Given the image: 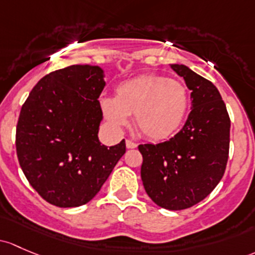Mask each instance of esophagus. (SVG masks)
<instances>
[{
  "mask_svg": "<svg viewBox=\"0 0 255 255\" xmlns=\"http://www.w3.org/2000/svg\"><path fill=\"white\" fill-rule=\"evenodd\" d=\"M126 146H127L128 149H134V148H136V146H138V144L134 143V141L129 140V139H127V140H126Z\"/></svg>",
  "mask_w": 255,
  "mask_h": 255,
  "instance_id": "34e87169",
  "label": "esophagus"
}]
</instances>
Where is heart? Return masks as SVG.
Returning a JSON list of instances; mask_svg holds the SVG:
<instances>
[{"label":"heart","instance_id":"1","mask_svg":"<svg viewBox=\"0 0 255 255\" xmlns=\"http://www.w3.org/2000/svg\"><path fill=\"white\" fill-rule=\"evenodd\" d=\"M189 105L187 88L181 82L160 74H141L121 83L116 98L100 100L104 117L117 128L129 125L135 114V127L145 138L162 140L176 132Z\"/></svg>","mask_w":255,"mask_h":255}]
</instances>
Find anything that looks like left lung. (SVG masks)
Instances as JSON below:
<instances>
[{"label": "left lung", "instance_id": "obj_1", "mask_svg": "<svg viewBox=\"0 0 255 255\" xmlns=\"http://www.w3.org/2000/svg\"><path fill=\"white\" fill-rule=\"evenodd\" d=\"M192 90V111L170 140L140 144V176L152 202L168 210H183L214 191L226 170L230 121L226 105L210 80L183 64H171Z\"/></svg>", "mask_w": 255, "mask_h": 255}]
</instances>
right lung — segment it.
<instances>
[{"instance_id": "add662e5", "label": "right lung", "mask_w": 255, "mask_h": 255, "mask_svg": "<svg viewBox=\"0 0 255 255\" xmlns=\"http://www.w3.org/2000/svg\"><path fill=\"white\" fill-rule=\"evenodd\" d=\"M105 87L98 66H73L46 74L23 104L15 149L26 179L42 199L60 208L87 204L126 152V141H99V96Z\"/></svg>"}]
</instances>
